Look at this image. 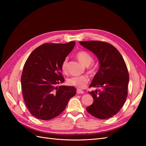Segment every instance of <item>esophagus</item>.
I'll return each instance as SVG.
<instances>
[{
  "label": "esophagus",
  "mask_w": 146,
  "mask_h": 146,
  "mask_svg": "<svg viewBox=\"0 0 146 146\" xmlns=\"http://www.w3.org/2000/svg\"><path fill=\"white\" fill-rule=\"evenodd\" d=\"M77 94H83L84 92H83L82 90H77Z\"/></svg>",
  "instance_id": "obj_1"
}]
</instances>
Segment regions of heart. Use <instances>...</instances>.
Returning <instances> with one entry per match:
<instances>
[{
  "label": "heart",
  "instance_id": "obj_1",
  "mask_svg": "<svg viewBox=\"0 0 146 146\" xmlns=\"http://www.w3.org/2000/svg\"><path fill=\"white\" fill-rule=\"evenodd\" d=\"M77 57L80 62L85 66H89L93 61L92 56L89 53L85 51L78 52L77 54ZM68 58H65L61 64V69L63 72H67ZM89 81V78L86 76H73L68 79V83L70 85L74 86L78 89H82L85 87Z\"/></svg>",
  "mask_w": 146,
  "mask_h": 146
}]
</instances>
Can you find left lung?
<instances>
[{
    "label": "left lung",
    "instance_id": "left-lung-1",
    "mask_svg": "<svg viewBox=\"0 0 146 146\" xmlns=\"http://www.w3.org/2000/svg\"><path fill=\"white\" fill-rule=\"evenodd\" d=\"M80 44L93 53L99 63L90 86L100 90L89 92L94 101L86 108L87 111L98 119L111 117L119 111L127 97L129 75L124 60L117 48L107 42L89 41Z\"/></svg>",
    "mask_w": 146,
    "mask_h": 146
}]
</instances>
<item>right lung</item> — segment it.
I'll use <instances>...</instances> for the list:
<instances>
[{
    "label": "right lung",
    "instance_id": "1",
    "mask_svg": "<svg viewBox=\"0 0 146 146\" xmlns=\"http://www.w3.org/2000/svg\"><path fill=\"white\" fill-rule=\"evenodd\" d=\"M76 42L46 43L31 53L24 64L21 86L25 103L32 115L41 120L58 116L76 94L72 86H58L64 82L61 64Z\"/></svg>",
    "mask_w": 146,
    "mask_h": 146
}]
</instances>
